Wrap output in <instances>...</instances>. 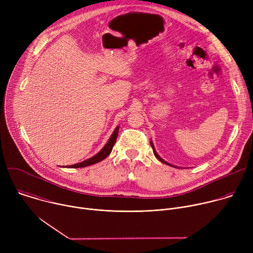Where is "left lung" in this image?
<instances>
[{
  "label": "left lung",
  "mask_w": 253,
  "mask_h": 253,
  "mask_svg": "<svg viewBox=\"0 0 253 253\" xmlns=\"http://www.w3.org/2000/svg\"><path fill=\"white\" fill-rule=\"evenodd\" d=\"M150 144H151V147H152V149H153V153H154V155H155V157L159 160V161H161L162 163H165V164H167V165H169V166H172V167H175V166H173V165H171L170 163H168V162H166V161H164L158 154H157V152L155 151V148H154V145H153V142L152 141H150Z\"/></svg>",
  "instance_id": "left-lung-1"
}]
</instances>
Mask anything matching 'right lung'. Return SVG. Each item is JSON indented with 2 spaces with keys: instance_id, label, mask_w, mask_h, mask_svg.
<instances>
[{
  "instance_id": "1",
  "label": "right lung",
  "mask_w": 253,
  "mask_h": 253,
  "mask_svg": "<svg viewBox=\"0 0 253 253\" xmlns=\"http://www.w3.org/2000/svg\"><path fill=\"white\" fill-rule=\"evenodd\" d=\"M118 132H119V126L116 127V129L114 130V132L112 133L110 139L108 140V142L105 144V146L102 148V150L100 152H98L95 156L83 161V162H80V163H76L74 165H70V166H66L68 168H81V167H87V166H90L92 164H95V163H98L100 161H102L103 159H105L108 155H109L112 151V148L114 146V144L116 142V139H117V136H118Z\"/></svg>"
}]
</instances>
